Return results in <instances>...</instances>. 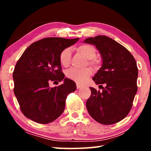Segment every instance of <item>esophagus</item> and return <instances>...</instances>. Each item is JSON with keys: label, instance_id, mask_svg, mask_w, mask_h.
Instances as JSON below:
<instances>
[{"label": "esophagus", "instance_id": "1", "mask_svg": "<svg viewBox=\"0 0 151 151\" xmlns=\"http://www.w3.org/2000/svg\"><path fill=\"white\" fill-rule=\"evenodd\" d=\"M82 87H83V86H82L80 85H78V84H77V85H76V88H77V89L81 88Z\"/></svg>", "mask_w": 151, "mask_h": 151}]
</instances>
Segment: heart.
Listing matches in <instances>:
<instances>
[{
  "instance_id": "obj_1",
  "label": "heart",
  "mask_w": 151,
  "mask_h": 151,
  "mask_svg": "<svg viewBox=\"0 0 151 151\" xmlns=\"http://www.w3.org/2000/svg\"><path fill=\"white\" fill-rule=\"evenodd\" d=\"M77 50L81 53L84 57L88 59V64L94 68H98L100 62L95 58L96 50L93 46L88 44H83L79 46ZM71 58V50L70 48H66L61 51L59 55V61L60 65L63 66L69 65ZM92 75V70L90 68L84 70H78L76 68H70L66 73V75L70 80L76 82L78 84H84L87 81Z\"/></svg>"
}]
</instances>
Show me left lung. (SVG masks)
<instances>
[{
    "instance_id": "left-lung-1",
    "label": "left lung",
    "mask_w": 151,
    "mask_h": 151,
    "mask_svg": "<svg viewBox=\"0 0 151 151\" xmlns=\"http://www.w3.org/2000/svg\"><path fill=\"white\" fill-rule=\"evenodd\" d=\"M84 42L94 45L100 52L103 64L93 80L106 85L102 92L90 87L88 113L101 124L116 123L128 115L137 92L136 60L126 48L106 36L87 38Z\"/></svg>"
}]
</instances>
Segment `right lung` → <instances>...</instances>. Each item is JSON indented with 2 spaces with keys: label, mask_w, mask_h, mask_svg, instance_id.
<instances>
[{
  "label": "right lung",
  "mask_w": 151,
  "mask_h": 151,
  "mask_svg": "<svg viewBox=\"0 0 151 151\" xmlns=\"http://www.w3.org/2000/svg\"><path fill=\"white\" fill-rule=\"evenodd\" d=\"M78 39H42L30 45L18 60L12 75L14 93L27 118L47 124L62 114L67 95L75 91L76 86L73 81L65 77L59 55ZM63 80L62 85L50 87L51 81Z\"/></svg>",
  "instance_id": "1"
}]
</instances>
